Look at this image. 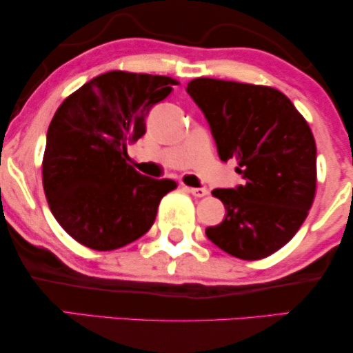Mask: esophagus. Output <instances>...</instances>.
<instances>
[{"label": "esophagus", "instance_id": "1", "mask_svg": "<svg viewBox=\"0 0 353 353\" xmlns=\"http://www.w3.org/2000/svg\"><path fill=\"white\" fill-rule=\"evenodd\" d=\"M186 190L196 197H202V196H205L207 192H209V191H207V188H186Z\"/></svg>", "mask_w": 353, "mask_h": 353}]
</instances>
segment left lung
I'll return each instance as SVG.
<instances>
[{
    "mask_svg": "<svg viewBox=\"0 0 353 353\" xmlns=\"http://www.w3.org/2000/svg\"><path fill=\"white\" fill-rule=\"evenodd\" d=\"M186 91L204 114L220 159H234L244 180L212 191L226 215L205 230L207 238L238 259L268 257L292 239L315 197L312 130L291 99L270 86L194 79Z\"/></svg>",
    "mask_w": 353,
    "mask_h": 353,
    "instance_id": "8db88e82",
    "label": "left lung"
}]
</instances>
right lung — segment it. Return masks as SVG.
I'll list each match as a JSON object with an SVG mask.
<instances>
[{
    "instance_id": "add662e5",
    "label": "right lung",
    "mask_w": 353,
    "mask_h": 353,
    "mask_svg": "<svg viewBox=\"0 0 353 353\" xmlns=\"http://www.w3.org/2000/svg\"><path fill=\"white\" fill-rule=\"evenodd\" d=\"M178 81L112 70L94 77L56 110L46 134L43 188L50 209L75 241L94 250L123 248L151 228L173 180L144 176L127 146Z\"/></svg>"
}]
</instances>
